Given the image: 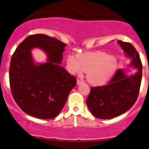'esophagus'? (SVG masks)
<instances>
[{
	"label": "esophagus",
	"mask_w": 149,
	"mask_h": 149,
	"mask_svg": "<svg viewBox=\"0 0 149 149\" xmlns=\"http://www.w3.org/2000/svg\"><path fill=\"white\" fill-rule=\"evenodd\" d=\"M83 83V81H82V80H80L79 79L77 80V84L78 85H80V83Z\"/></svg>",
	"instance_id": "34e87169"
}]
</instances>
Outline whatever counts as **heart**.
Returning a JSON list of instances; mask_svg holds the SVG:
<instances>
[{
	"label": "heart",
	"instance_id": "b5f03b06",
	"mask_svg": "<svg viewBox=\"0 0 149 149\" xmlns=\"http://www.w3.org/2000/svg\"><path fill=\"white\" fill-rule=\"evenodd\" d=\"M70 73L87 72V78L94 85H101L111 78L117 68V60L107 52L97 51L86 52L67 59Z\"/></svg>",
	"mask_w": 149,
	"mask_h": 149
}]
</instances>
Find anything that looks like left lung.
<instances>
[{
  "label": "left lung",
  "mask_w": 149,
  "mask_h": 149,
  "mask_svg": "<svg viewBox=\"0 0 149 149\" xmlns=\"http://www.w3.org/2000/svg\"><path fill=\"white\" fill-rule=\"evenodd\" d=\"M125 53L132 59V65L137 72L127 76L122 69L117 70L109 83L92 87L86 104L90 112L101 119H111L127 111L139 96L142 78V64L137 51L131 43L118 40Z\"/></svg>",
  "instance_id": "8db88e82"
}]
</instances>
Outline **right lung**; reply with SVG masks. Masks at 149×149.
I'll list each match as a JSON object with an SVG mask.
<instances>
[{
    "mask_svg": "<svg viewBox=\"0 0 149 149\" xmlns=\"http://www.w3.org/2000/svg\"><path fill=\"white\" fill-rule=\"evenodd\" d=\"M66 44L45 34L26 38L13 53L9 69L12 95L26 113L40 119L55 118L64 108L76 78L59 66ZM43 49L49 61L36 65L30 51Z\"/></svg>",
    "mask_w": 149,
    "mask_h": 149,
    "instance_id": "1",
    "label": "right lung"
}]
</instances>
